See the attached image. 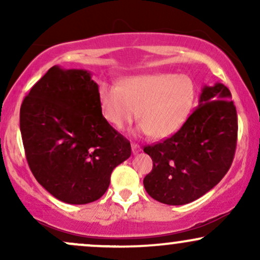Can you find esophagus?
Instances as JSON below:
<instances>
[{
    "label": "esophagus",
    "instance_id": "esophagus-1",
    "mask_svg": "<svg viewBox=\"0 0 260 260\" xmlns=\"http://www.w3.org/2000/svg\"><path fill=\"white\" fill-rule=\"evenodd\" d=\"M139 151H140L139 145L138 144H134V143H133V144H132V153L136 155V154H138Z\"/></svg>",
    "mask_w": 260,
    "mask_h": 260
}]
</instances>
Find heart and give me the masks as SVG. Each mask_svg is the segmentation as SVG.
Instances as JSON below:
<instances>
[{
    "mask_svg": "<svg viewBox=\"0 0 260 260\" xmlns=\"http://www.w3.org/2000/svg\"><path fill=\"white\" fill-rule=\"evenodd\" d=\"M196 99L193 80L184 74L151 73L124 79L120 86L103 84L99 104L113 127L124 128L137 117L138 132L166 139L183 127Z\"/></svg>",
    "mask_w": 260,
    "mask_h": 260,
    "instance_id": "heart-1",
    "label": "heart"
}]
</instances>
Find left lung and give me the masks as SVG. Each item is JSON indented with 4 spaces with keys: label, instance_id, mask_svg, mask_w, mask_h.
Here are the masks:
<instances>
[{
    "label": "left lung",
    "instance_id": "1",
    "mask_svg": "<svg viewBox=\"0 0 260 260\" xmlns=\"http://www.w3.org/2000/svg\"><path fill=\"white\" fill-rule=\"evenodd\" d=\"M237 112L222 83L204 85L198 107L174 136L144 148L153 160L144 188L155 201L183 205L222 180L235 156Z\"/></svg>",
    "mask_w": 260,
    "mask_h": 260
}]
</instances>
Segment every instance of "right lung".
I'll return each mask as SVG.
<instances>
[{
  "mask_svg": "<svg viewBox=\"0 0 260 260\" xmlns=\"http://www.w3.org/2000/svg\"><path fill=\"white\" fill-rule=\"evenodd\" d=\"M20 132L34 177L68 204L103 197L113 169L132 153L103 116L99 85L86 70L50 68L23 100Z\"/></svg>",
  "mask_w": 260,
  "mask_h": 260,
  "instance_id": "right-lung-1",
  "label": "right lung"
}]
</instances>
